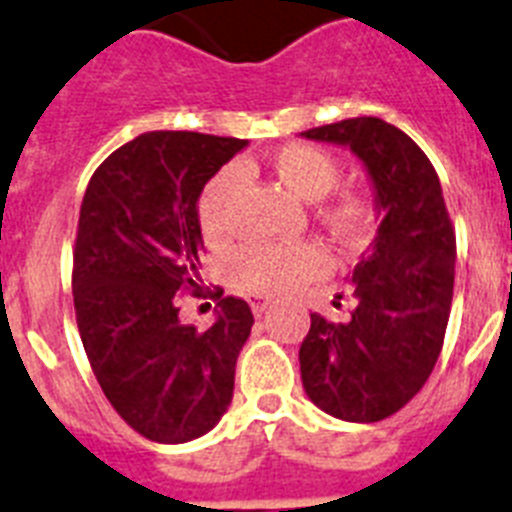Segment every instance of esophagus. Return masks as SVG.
<instances>
[{"label": "esophagus", "mask_w": 512, "mask_h": 512, "mask_svg": "<svg viewBox=\"0 0 512 512\" xmlns=\"http://www.w3.org/2000/svg\"><path fill=\"white\" fill-rule=\"evenodd\" d=\"M249 307L255 312V317H263L270 307V299L268 296H260V294H252L249 296Z\"/></svg>", "instance_id": "1"}]
</instances>
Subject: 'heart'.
Here are the masks:
<instances>
[{
	"label": "heart",
	"mask_w": 512,
	"mask_h": 512,
	"mask_svg": "<svg viewBox=\"0 0 512 512\" xmlns=\"http://www.w3.org/2000/svg\"><path fill=\"white\" fill-rule=\"evenodd\" d=\"M270 174L304 203H320L336 190L341 166L328 150L307 143L278 148L268 161ZM242 182V169L226 166L203 187L197 200V216L208 239H221L229 229V203ZM320 221L341 242H359L369 231L372 208L367 197L346 192L320 208ZM328 255L312 242L299 244H249L229 260V278L247 294H286V291L322 276Z\"/></svg>",
	"instance_id": "1"
}]
</instances>
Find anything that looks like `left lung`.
Listing matches in <instances>:
<instances>
[{
	"mask_svg": "<svg viewBox=\"0 0 512 512\" xmlns=\"http://www.w3.org/2000/svg\"><path fill=\"white\" fill-rule=\"evenodd\" d=\"M302 137L349 148L362 161L380 218L351 276L349 320L312 315L299 349L304 393L341 422H380L422 390L440 356L453 302V226L435 166L393 124L356 117Z\"/></svg>",
	"mask_w": 512,
	"mask_h": 512,
	"instance_id": "left-lung-1",
	"label": "left lung"
}]
</instances>
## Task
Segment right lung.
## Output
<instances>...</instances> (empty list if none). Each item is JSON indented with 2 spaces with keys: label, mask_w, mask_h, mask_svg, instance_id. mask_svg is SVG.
<instances>
[{
  "label": "right lung",
  "mask_w": 512,
  "mask_h": 512,
  "mask_svg": "<svg viewBox=\"0 0 512 512\" xmlns=\"http://www.w3.org/2000/svg\"><path fill=\"white\" fill-rule=\"evenodd\" d=\"M247 140L145 132L101 163L77 223L72 296L85 354L109 403L153 442H190L234 398L239 351L255 325L244 299L218 302L208 330L179 320L197 289V200ZM218 291L216 296H221Z\"/></svg>",
  "instance_id": "1"
}]
</instances>
